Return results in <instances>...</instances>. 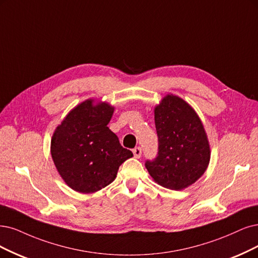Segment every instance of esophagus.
I'll list each match as a JSON object with an SVG mask.
<instances>
[{
  "label": "esophagus",
  "mask_w": 258,
  "mask_h": 258,
  "mask_svg": "<svg viewBox=\"0 0 258 258\" xmlns=\"http://www.w3.org/2000/svg\"><path fill=\"white\" fill-rule=\"evenodd\" d=\"M133 153H134V156H135L136 158H139V157L141 156V153H142L141 148H139V147L135 148L134 150H133Z\"/></svg>",
  "instance_id": "esophagus-1"
}]
</instances>
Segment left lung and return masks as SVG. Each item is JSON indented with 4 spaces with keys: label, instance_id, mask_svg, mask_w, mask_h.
Here are the masks:
<instances>
[{
    "label": "left lung",
    "instance_id": "1",
    "mask_svg": "<svg viewBox=\"0 0 258 258\" xmlns=\"http://www.w3.org/2000/svg\"><path fill=\"white\" fill-rule=\"evenodd\" d=\"M158 155L146 168L154 182L165 188L183 190L196 183L211 160V146L196 110L172 93L154 108Z\"/></svg>",
    "mask_w": 258,
    "mask_h": 258
}]
</instances>
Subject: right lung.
Returning a JSON list of instances; mask_svg holds the SVG:
<instances>
[{
  "label": "right lung",
  "mask_w": 258,
  "mask_h": 258,
  "mask_svg": "<svg viewBox=\"0 0 258 258\" xmlns=\"http://www.w3.org/2000/svg\"><path fill=\"white\" fill-rule=\"evenodd\" d=\"M114 107L94 99L76 105L53 133L51 155L63 182L81 194L97 192L112 183L133 153L121 147L109 123Z\"/></svg>",
  "instance_id": "obj_1"
}]
</instances>
